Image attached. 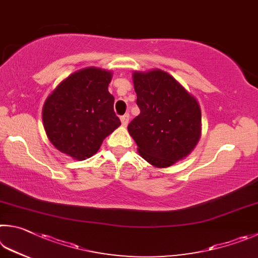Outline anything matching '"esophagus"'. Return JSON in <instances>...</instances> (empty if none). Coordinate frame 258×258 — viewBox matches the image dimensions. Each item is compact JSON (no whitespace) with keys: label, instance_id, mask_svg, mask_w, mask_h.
<instances>
[{"label":"esophagus","instance_id":"obj_1","mask_svg":"<svg viewBox=\"0 0 258 258\" xmlns=\"http://www.w3.org/2000/svg\"><path fill=\"white\" fill-rule=\"evenodd\" d=\"M120 120H121V123H122V125H126L128 124V122H129V114H124V115H122L121 117H120Z\"/></svg>","mask_w":258,"mask_h":258}]
</instances>
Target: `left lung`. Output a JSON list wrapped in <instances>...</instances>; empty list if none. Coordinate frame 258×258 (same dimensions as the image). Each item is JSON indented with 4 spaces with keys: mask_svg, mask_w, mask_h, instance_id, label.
Returning <instances> with one entry per match:
<instances>
[{
    "mask_svg": "<svg viewBox=\"0 0 258 258\" xmlns=\"http://www.w3.org/2000/svg\"><path fill=\"white\" fill-rule=\"evenodd\" d=\"M141 114L128 125L144 160L168 168L196 147L202 134V112L195 96L168 72L153 69L133 74Z\"/></svg>",
    "mask_w": 258,
    "mask_h": 258,
    "instance_id": "obj_1",
    "label": "left lung"
}]
</instances>
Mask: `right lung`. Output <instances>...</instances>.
<instances>
[{
	"label": "right lung",
	"mask_w": 258,
	"mask_h": 258,
	"mask_svg": "<svg viewBox=\"0 0 258 258\" xmlns=\"http://www.w3.org/2000/svg\"><path fill=\"white\" fill-rule=\"evenodd\" d=\"M112 72L89 67L71 74L49 94L43 106L48 141L77 161L93 156L108 135L121 125L108 93Z\"/></svg>",
	"instance_id": "add662e5"
}]
</instances>
